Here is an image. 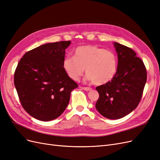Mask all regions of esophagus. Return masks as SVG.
Here are the masks:
<instances>
[{"label":"esophagus","mask_w":160,"mask_h":160,"mask_svg":"<svg viewBox=\"0 0 160 160\" xmlns=\"http://www.w3.org/2000/svg\"><path fill=\"white\" fill-rule=\"evenodd\" d=\"M82 89H83L85 91H91L92 89V88H88V87H83V88H82Z\"/></svg>","instance_id":"34e87169"}]
</instances>
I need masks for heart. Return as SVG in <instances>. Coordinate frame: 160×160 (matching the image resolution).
<instances>
[{"mask_svg": "<svg viewBox=\"0 0 160 160\" xmlns=\"http://www.w3.org/2000/svg\"><path fill=\"white\" fill-rule=\"evenodd\" d=\"M62 67L72 80L78 81L85 69L89 80L95 85H103L117 72L118 57L112 51L92 45L81 46L76 49L74 57L65 58Z\"/></svg>", "mask_w": 160, "mask_h": 160, "instance_id": "obj_1", "label": "heart"}]
</instances>
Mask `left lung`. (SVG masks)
<instances>
[{"label": "left lung", "instance_id": "8db88e82", "mask_svg": "<svg viewBox=\"0 0 160 160\" xmlns=\"http://www.w3.org/2000/svg\"><path fill=\"white\" fill-rule=\"evenodd\" d=\"M118 57L117 72L108 83L96 88L99 98L95 108L103 117L118 119L138 107L147 80L142 60L131 48L114 42Z\"/></svg>", "mask_w": 160, "mask_h": 160}]
</instances>
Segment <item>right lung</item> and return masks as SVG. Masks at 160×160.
Returning <instances> with one entry per match:
<instances>
[{
    "mask_svg": "<svg viewBox=\"0 0 160 160\" xmlns=\"http://www.w3.org/2000/svg\"><path fill=\"white\" fill-rule=\"evenodd\" d=\"M71 42L41 45L27 52L18 63L14 83L23 108L34 118L49 122L59 117L78 87L62 67Z\"/></svg>",
    "mask_w": 160,
    "mask_h": 160,
    "instance_id": "obj_1",
    "label": "right lung"
}]
</instances>
